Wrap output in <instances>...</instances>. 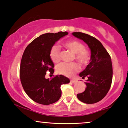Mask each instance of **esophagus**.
Masks as SVG:
<instances>
[{
    "instance_id": "esophagus-1",
    "label": "esophagus",
    "mask_w": 128,
    "mask_h": 128,
    "mask_svg": "<svg viewBox=\"0 0 128 128\" xmlns=\"http://www.w3.org/2000/svg\"><path fill=\"white\" fill-rule=\"evenodd\" d=\"M70 82L72 83H77V82H78V81H77V80H75V79H72V80H71Z\"/></svg>"
}]
</instances>
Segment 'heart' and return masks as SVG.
Listing matches in <instances>:
<instances>
[{
    "label": "heart",
    "instance_id": "b5f03b06",
    "mask_svg": "<svg viewBox=\"0 0 128 128\" xmlns=\"http://www.w3.org/2000/svg\"><path fill=\"white\" fill-rule=\"evenodd\" d=\"M66 47L68 48L75 54V59L82 65L87 64L90 58V54L85 49L82 43L76 40H72L64 44ZM50 56L54 62H58L60 60V48L58 45H54L51 48ZM79 70V67L75 62H62L56 66V72L60 74L70 77L76 73Z\"/></svg>",
    "mask_w": 128,
    "mask_h": 128
}]
</instances>
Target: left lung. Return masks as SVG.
Masks as SVG:
<instances>
[{
  "instance_id": "1",
  "label": "left lung",
  "mask_w": 128,
  "mask_h": 128,
  "mask_svg": "<svg viewBox=\"0 0 128 128\" xmlns=\"http://www.w3.org/2000/svg\"><path fill=\"white\" fill-rule=\"evenodd\" d=\"M76 38L86 43L91 51L90 62L79 76L87 80L84 92L77 94L82 102L93 104L103 99L110 88L113 69L111 58L102 43L95 38L82 32H73Z\"/></svg>"
}]
</instances>
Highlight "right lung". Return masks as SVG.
Masks as SVG:
<instances>
[{"label": "right lung", "mask_w": 128, "mask_h": 128, "mask_svg": "<svg viewBox=\"0 0 128 128\" xmlns=\"http://www.w3.org/2000/svg\"><path fill=\"white\" fill-rule=\"evenodd\" d=\"M67 35V32L44 34L32 41L24 51L19 72L20 82L25 93L35 102L44 105L56 102L61 96V85L70 83L69 78L62 75L51 80L45 77L47 71L52 74L54 72L50 49Z\"/></svg>", "instance_id": "obj_1"}]
</instances>
